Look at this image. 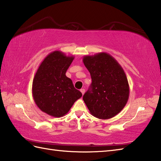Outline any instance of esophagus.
I'll list each match as a JSON object with an SVG mask.
<instances>
[{"instance_id":"obj_1","label":"esophagus","mask_w":161,"mask_h":161,"mask_svg":"<svg viewBox=\"0 0 161 161\" xmlns=\"http://www.w3.org/2000/svg\"><path fill=\"white\" fill-rule=\"evenodd\" d=\"M80 91H81V93H82V95H84V93H85V89H84V88H81V89L80 90Z\"/></svg>"}]
</instances>
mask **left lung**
Masks as SVG:
<instances>
[{"label":"left lung","instance_id":"left-lung-1","mask_svg":"<svg viewBox=\"0 0 161 161\" xmlns=\"http://www.w3.org/2000/svg\"><path fill=\"white\" fill-rule=\"evenodd\" d=\"M84 66L91 74V89L83 100L94 117L114 118L126 104L129 85L124 70L115 58L107 53L83 57Z\"/></svg>","mask_w":161,"mask_h":161}]
</instances>
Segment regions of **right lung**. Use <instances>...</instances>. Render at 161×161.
<instances>
[{"label": "right lung", "mask_w": 161, "mask_h": 161, "mask_svg": "<svg viewBox=\"0 0 161 161\" xmlns=\"http://www.w3.org/2000/svg\"><path fill=\"white\" fill-rule=\"evenodd\" d=\"M75 57L54 50L44 58L32 81V93L41 111L54 118L67 114L82 94L66 73Z\"/></svg>", "instance_id": "1"}]
</instances>
